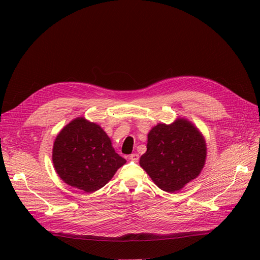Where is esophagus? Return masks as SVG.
<instances>
[{
    "label": "esophagus",
    "mask_w": 260,
    "mask_h": 260,
    "mask_svg": "<svg viewBox=\"0 0 260 260\" xmlns=\"http://www.w3.org/2000/svg\"><path fill=\"white\" fill-rule=\"evenodd\" d=\"M129 158H130L131 160H133V161H138V160H139V154L133 153V154H131V155L129 156Z\"/></svg>",
    "instance_id": "esophagus-1"
}]
</instances>
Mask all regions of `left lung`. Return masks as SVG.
Returning a JSON list of instances; mask_svg holds the SVG:
<instances>
[{"mask_svg": "<svg viewBox=\"0 0 260 260\" xmlns=\"http://www.w3.org/2000/svg\"><path fill=\"white\" fill-rule=\"evenodd\" d=\"M140 165L162 191L176 192L198 177L206 158V144L192 123L179 119L159 123L147 136Z\"/></svg>", "mask_w": 260, "mask_h": 260, "instance_id": "left-lung-1", "label": "left lung"}]
</instances>
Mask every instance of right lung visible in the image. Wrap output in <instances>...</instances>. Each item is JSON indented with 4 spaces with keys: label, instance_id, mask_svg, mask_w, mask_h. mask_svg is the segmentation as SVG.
Returning <instances> with one entry per match:
<instances>
[{
    "label": "right lung",
    "instance_id": "obj_1",
    "mask_svg": "<svg viewBox=\"0 0 260 260\" xmlns=\"http://www.w3.org/2000/svg\"><path fill=\"white\" fill-rule=\"evenodd\" d=\"M124 162L104 130L83 118L67 124L54 142L55 170L64 182L84 192L103 187Z\"/></svg>",
    "mask_w": 260,
    "mask_h": 260
}]
</instances>
